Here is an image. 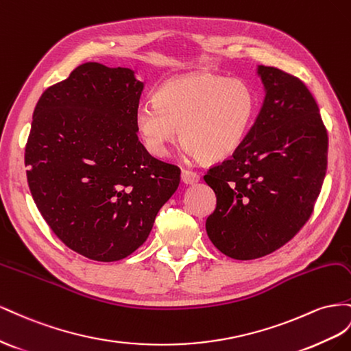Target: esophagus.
<instances>
[{
	"label": "esophagus",
	"mask_w": 351,
	"mask_h": 351,
	"mask_svg": "<svg viewBox=\"0 0 351 351\" xmlns=\"http://www.w3.org/2000/svg\"><path fill=\"white\" fill-rule=\"evenodd\" d=\"M181 179L185 185H191V184H195L199 181V175L191 169H182Z\"/></svg>",
	"instance_id": "34e87169"
}]
</instances>
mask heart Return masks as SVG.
<instances>
[{"label": "heart", "instance_id": "obj_1", "mask_svg": "<svg viewBox=\"0 0 351 351\" xmlns=\"http://www.w3.org/2000/svg\"><path fill=\"white\" fill-rule=\"evenodd\" d=\"M253 89L239 79L213 73H189L169 79L154 103L136 110V126L147 148L166 156L179 136L188 153L219 162L241 147L256 114Z\"/></svg>", "mask_w": 351, "mask_h": 351}]
</instances>
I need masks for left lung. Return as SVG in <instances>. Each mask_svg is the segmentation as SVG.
<instances>
[{
	"mask_svg": "<svg viewBox=\"0 0 351 351\" xmlns=\"http://www.w3.org/2000/svg\"><path fill=\"white\" fill-rule=\"evenodd\" d=\"M265 101L244 143L204 181L216 194L206 220L225 256L253 260L285 245L312 216L328 165L319 107L298 77L258 66Z\"/></svg>",
	"mask_w": 351,
	"mask_h": 351,
	"instance_id": "1",
	"label": "left lung"
}]
</instances>
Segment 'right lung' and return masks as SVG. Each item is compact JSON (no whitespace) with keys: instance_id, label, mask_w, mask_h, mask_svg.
I'll return each instance as SVG.
<instances>
[{"instance_id":"right-lung-1","label":"right lung","mask_w":351,"mask_h":351,"mask_svg":"<svg viewBox=\"0 0 351 351\" xmlns=\"http://www.w3.org/2000/svg\"><path fill=\"white\" fill-rule=\"evenodd\" d=\"M144 82L134 70L89 62L47 88L25 148L34 202L57 238L97 262L141 247L181 169L138 139Z\"/></svg>"}]
</instances>
